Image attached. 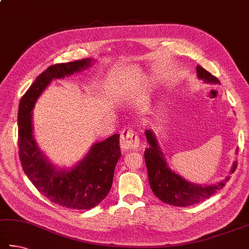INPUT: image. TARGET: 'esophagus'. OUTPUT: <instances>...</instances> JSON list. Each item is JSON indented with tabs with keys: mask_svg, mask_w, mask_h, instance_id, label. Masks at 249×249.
I'll list each match as a JSON object with an SVG mask.
<instances>
[{
	"mask_svg": "<svg viewBox=\"0 0 249 249\" xmlns=\"http://www.w3.org/2000/svg\"><path fill=\"white\" fill-rule=\"evenodd\" d=\"M120 143L122 150L128 151L129 149H135L139 146V137L133 128L126 127L121 133Z\"/></svg>",
	"mask_w": 249,
	"mask_h": 249,
	"instance_id": "esophagus-1",
	"label": "esophagus"
}]
</instances>
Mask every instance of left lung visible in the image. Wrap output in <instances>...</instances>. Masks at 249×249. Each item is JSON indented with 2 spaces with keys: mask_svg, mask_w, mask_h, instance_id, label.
Here are the masks:
<instances>
[{
  "mask_svg": "<svg viewBox=\"0 0 249 249\" xmlns=\"http://www.w3.org/2000/svg\"><path fill=\"white\" fill-rule=\"evenodd\" d=\"M198 77L205 83L220 84V80L215 76L209 73L200 65H197ZM146 137L149 142V147L144 150V161H146L149 184L155 195L165 203L178 207H187L195 205L207 198L211 197L220 189H222L230 178L223 179L216 184L196 185L188 183L179 175L175 174L169 169L164 157L162 155L157 139L150 130H146ZM237 168V162L233 165L232 173Z\"/></svg>",
  "mask_w": 249,
  "mask_h": 249,
  "instance_id": "obj_1",
  "label": "left lung"
}]
</instances>
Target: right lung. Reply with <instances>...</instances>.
Here are the masks:
<instances>
[{
  "label": "right lung",
  "instance_id": "right-lung-1",
  "mask_svg": "<svg viewBox=\"0 0 249 249\" xmlns=\"http://www.w3.org/2000/svg\"><path fill=\"white\" fill-rule=\"evenodd\" d=\"M90 58L49 66L21 97L18 109L20 163L31 183L48 199L69 209H91L109 194L121 157L120 135L94 143L85 159L71 171L56 170L39 150L33 135L31 110L54 78H63L90 65Z\"/></svg>",
  "mask_w": 249,
  "mask_h": 249
}]
</instances>
